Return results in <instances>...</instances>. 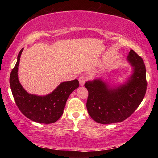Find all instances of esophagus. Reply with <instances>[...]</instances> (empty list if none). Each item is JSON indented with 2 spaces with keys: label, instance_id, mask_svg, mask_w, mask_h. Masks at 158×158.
Wrapping results in <instances>:
<instances>
[{
  "label": "esophagus",
  "instance_id": "obj_1",
  "mask_svg": "<svg viewBox=\"0 0 158 158\" xmlns=\"http://www.w3.org/2000/svg\"><path fill=\"white\" fill-rule=\"evenodd\" d=\"M85 81H86V78H85V77L81 76L79 77V81L80 85H84Z\"/></svg>",
  "mask_w": 158,
  "mask_h": 158
}]
</instances>
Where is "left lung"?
<instances>
[{
	"mask_svg": "<svg viewBox=\"0 0 158 158\" xmlns=\"http://www.w3.org/2000/svg\"><path fill=\"white\" fill-rule=\"evenodd\" d=\"M127 61L133 68V73L124 84L111 88L100 79L84 84L89 91L88 112L98 123L111 124L125 121L137 109L145 96L147 82L143 59L131 49Z\"/></svg>",
	"mask_w": 158,
	"mask_h": 158,
	"instance_id": "left-lung-1",
	"label": "left lung"
}]
</instances>
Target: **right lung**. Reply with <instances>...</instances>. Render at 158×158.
I'll list each match as a JSON object with an SVG mask.
<instances>
[{
    "label": "right lung",
    "mask_w": 158,
    "mask_h": 158,
    "mask_svg": "<svg viewBox=\"0 0 158 158\" xmlns=\"http://www.w3.org/2000/svg\"><path fill=\"white\" fill-rule=\"evenodd\" d=\"M23 50L21 49L17 61L10 77V84L16 105L26 117L40 123L50 124L57 121L63 114L67 100L79 87L77 79L62 82L53 92L44 96L30 94L23 89L18 79V67Z\"/></svg>",
    "instance_id": "1"
}]
</instances>
